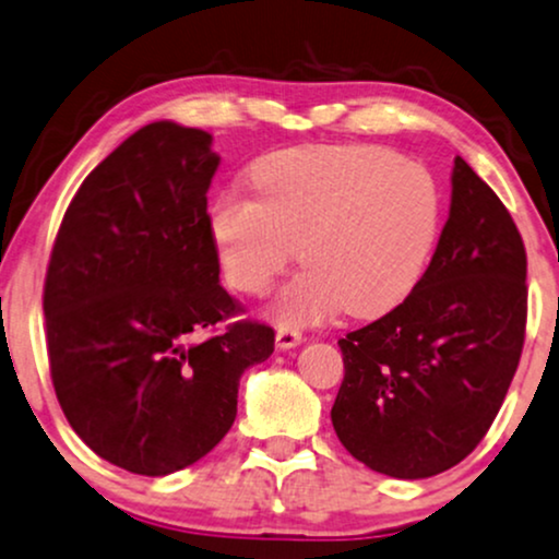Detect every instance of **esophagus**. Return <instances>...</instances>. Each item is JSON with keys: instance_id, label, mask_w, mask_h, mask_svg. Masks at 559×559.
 Returning a JSON list of instances; mask_svg holds the SVG:
<instances>
[{"instance_id": "esophagus-1", "label": "esophagus", "mask_w": 559, "mask_h": 559, "mask_svg": "<svg viewBox=\"0 0 559 559\" xmlns=\"http://www.w3.org/2000/svg\"><path fill=\"white\" fill-rule=\"evenodd\" d=\"M300 342H302V334L298 332V329H293V326L277 329V347L280 349H293V347H298Z\"/></svg>"}]
</instances>
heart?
I'll return each mask as SVG.
<instances>
[{
	"label": "heart",
	"mask_w": 559,
	"mask_h": 559,
	"mask_svg": "<svg viewBox=\"0 0 559 559\" xmlns=\"http://www.w3.org/2000/svg\"><path fill=\"white\" fill-rule=\"evenodd\" d=\"M259 197L223 194L210 223L225 277L266 295L298 257L308 269L272 302L280 323L336 311L376 319L415 290L443 227V189L417 160L376 144H306L259 157Z\"/></svg>",
	"instance_id": "1"
}]
</instances>
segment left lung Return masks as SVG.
<instances>
[{"mask_svg": "<svg viewBox=\"0 0 559 559\" xmlns=\"http://www.w3.org/2000/svg\"><path fill=\"white\" fill-rule=\"evenodd\" d=\"M451 212L430 266L391 313L340 340L336 438L396 479L464 461L498 417L526 336V248L511 212L453 160Z\"/></svg>", "mask_w": 559, "mask_h": 559, "instance_id": "1", "label": "left lung"}]
</instances>
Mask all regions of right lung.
Returning <instances> with one entry per match:
<instances>
[{
	"label": "right lung",
	"mask_w": 559,
	"mask_h": 559,
	"mask_svg": "<svg viewBox=\"0 0 559 559\" xmlns=\"http://www.w3.org/2000/svg\"><path fill=\"white\" fill-rule=\"evenodd\" d=\"M212 134L155 121L123 140L69 202L44 285L61 412L100 459L144 477L186 469L238 412L274 329L219 285L206 191Z\"/></svg>",
	"instance_id": "1"
}]
</instances>
